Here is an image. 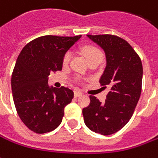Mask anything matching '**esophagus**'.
<instances>
[{
	"label": "esophagus",
	"mask_w": 158,
	"mask_h": 158,
	"mask_svg": "<svg viewBox=\"0 0 158 158\" xmlns=\"http://www.w3.org/2000/svg\"><path fill=\"white\" fill-rule=\"evenodd\" d=\"M80 95H82V93L79 92V91H75L74 92V96L75 97H79Z\"/></svg>",
	"instance_id": "1"
}]
</instances>
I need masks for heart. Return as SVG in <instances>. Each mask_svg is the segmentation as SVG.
<instances>
[{
    "label": "heart",
    "instance_id": "b5f03b06",
    "mask_svg": "<svg viewBox=\"0 0 158 158\" xmlns=\"http://www.w3.org/2000/svg\"><path fill=\"white\" fill-rule=\"evenodd\" d=\"M83 52H84V54H85V56H86L87 59L90 58L93 56H95V55H102L101 50H100L99 48H95V47H86V48H84ZM71 58H72V53L71 52H67L64 55V58H63V64H67L70 62Z\"/></svg>",
    "mask_w": 158,
    "mask_h": 158
}]
</instances>
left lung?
Wrapping results in <instances>:
<instances>
[{
	"instance_id": "8db88e82",
	"label": "left lung",
	"mask_w": 158,
	"mask_h": 158,
	"mask_svg": "<svg viewBox=\"0 0 158 158\" xmlns=\"http://www.w3.org/2000/svg\"><path fill=\"white\" fill-rule=\"evenodd\" d=\"M104 50L106 68L100 79L103 87L110 86L104 103L90 95L82 113L91 131L110 135L125 127L132 118L141 93L142 64L138 54L124 39L111 34L87 35Z\"/></svg>"
}]
</instances>
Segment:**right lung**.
<instances>
[{
  "label": "right lung",
  "mask_w": 158,
  "mask_h": 158,
  "mask_svg": "<svg viewBox=\"0 0 158 158\" xmlns=\"http://www.w3.org/2000/svg\"><path fill=\"white\" fill-rule=\"evenodd\" d=\"M81 35H46L30 41L20 52L11 77L13 100L24 125L36 134H46L61 124L64 108L72 102L68 87H49L48 76L61 71L63 58Z\"/></svg>",
  "instance_id": "obj_1"
}]
</instances>
